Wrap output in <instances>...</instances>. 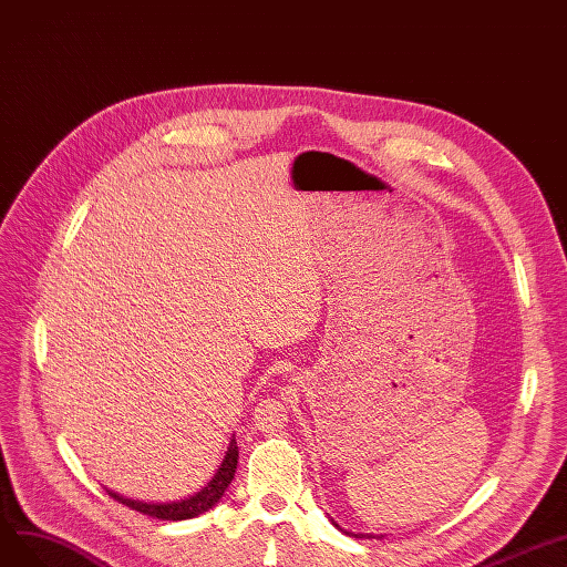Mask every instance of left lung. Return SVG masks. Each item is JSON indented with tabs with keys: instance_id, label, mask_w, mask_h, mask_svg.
I'll return each instance as SVG.
<instances>
[{
	"instance_id": "8db88e82",
	"label": "left lung",
	"mask_w": 567,
	"mask_h": 567,
	"mask_svg": "<svg viewBox=\"0 0 567 567\" xmlns=\"http://www.w3.org/2000/svg\"><path fill=\"white\" fill-rule=\"evenodd\" d=\"M334 526H337V524H334ZM343 533H348V530H343ZM348 535H355V537H360L358 533H348ZM367 537H371V535H367Z\"/></svg>"
}]
</instances>
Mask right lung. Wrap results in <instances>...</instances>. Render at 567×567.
<instances>
[{
    "label": "right lung",
    "mask_w": 567,
    "mask_h": 567,
    "mask_svg": "<svg viewBox=\"0 0 567 567\" xmlns=\"http://www.w3.org/2000/svg\"><path fill=\"white\" fill-rule=\"evenodd\" d=\"M237 445H235V439L230 441V447L226 452V460L221 462L217 475H214L205 487L188 496L184 501H173V503H143V501H131V498H124L115 492H107L111 494V498H115L117 503L136 509V512H143V515H150L154 519H164V522H182V519H194L198 515H203V512H207L212 505H217L219 498L224 496V492L228 489V484L235 475V468H237Z\"/></svg>",
    "instance_id": "obj_1"
}]
</instances>
